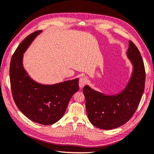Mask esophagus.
<instances>
[{"label": "esophagus", "mask_w": 154, "mask_h": 154, "mask_svg": "<svg viewBox=\"0 0 154 154\" xmlns=\"http://www.w3.org/2000/svg\"><path fill=\"white\" fill-rule=\"evenodd\" d=\"M87 78L83 77H81L79 79V87L81 89H82L83 87L85 85V84L87 83Z\"/></svg>", "instance_id": "34e87169"}]
</instances>
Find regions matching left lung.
<instances>
[{"label":"left lung","instance_id":"1","mask_svg":"<svg viewBox=\"0 0 154 154\" xmlns=\"http://www.w3.org/2000/svg\"><path fill=\"white\" fill-rule=\"evenodd\" d=\"M132 73L127 85L116 95H106L83 87L86 111L92 124L102 129H112L125 124L136 111L145 87L146 71L142 57L133 42L129 41L127 51Z\"/></svg>","mask_w":154,"mask_h":154}]
</instances>
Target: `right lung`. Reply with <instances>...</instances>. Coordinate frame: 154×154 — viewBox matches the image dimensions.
<instances>
[{"label":"right lung","mask_w":154,"mask_h":154,"mask_svg":"<svg viewBox=\"0 0 154 154\" xmlns=\"http://www.w3.org/2000/svg\"><path fill=\"white\" fill-rule=\"evenodd\" d=\"M42 31L23 41L12 57L10 65L11 91L14 103L27 118L43 125H51L61 118L74 93L79 79L45 85L33 80L23 66V54Z\"/></svg>","instance_id":"obj_1"}]
</instances>
